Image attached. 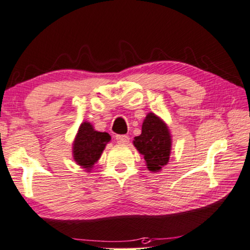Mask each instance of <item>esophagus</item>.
I'll return each instance as SVG.
<instances>
[{
    "instance_id": "1",
    "label": "esophagus",
    "mask_w": 250,
    "mask_h": 250,
    "mask_svg": "<svg viewBox=\"0 0 250 250\" xmlns=\"http://www.w3.org/2000/svg\"><path fill=\"white\" fill-rule=\"evenodd\" d=\"M115 140H117L118 144L125 145L129 143V137L126 135H117L115 136Z\"/></svg>"
}]
</instances>
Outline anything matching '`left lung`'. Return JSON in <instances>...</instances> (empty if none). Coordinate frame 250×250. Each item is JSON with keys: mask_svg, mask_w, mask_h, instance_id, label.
I'll use <instances>...</instances> for the list:
<instances>
[{"mask_svg": "<svg viewBox=\"0 0 250 250\" xmlns=\"http://www.w3.org/2000/svg\"><path fill=\"white\" fill-rule=\"evenodd\" d=\"M133 145L144 156L151 172H157L168 163L172 147L169 131L154 113H149L144 120L141 135L135 137Z\"/></svg>", "mask_w": 250, "mask_h": 250, "instance_id": "left-lung-1", "label": "left lung"}]
</instances>
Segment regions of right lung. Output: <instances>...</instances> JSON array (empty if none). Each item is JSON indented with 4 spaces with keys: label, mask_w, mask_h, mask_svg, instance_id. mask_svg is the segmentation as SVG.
Here are the masks:
<instances>
[{
    "label": "right lung",
    "mask_w": 250,
    "mask_h": 250,
    "mask_svg": "<svg viewBox=\"0 0 250 250\" xmlns=\"http://www.w3.org/2000/svg\"><path fill=\"white\" fill-rule=\"evenodd\" d=\"M111 140L107 132H99L93 129L88 122H84L80 126L76 139L74 141V159L78 165L89 168L99 161L105 145Z\"/></svg>",
    "instance_id": "1"
}]
</instances>
